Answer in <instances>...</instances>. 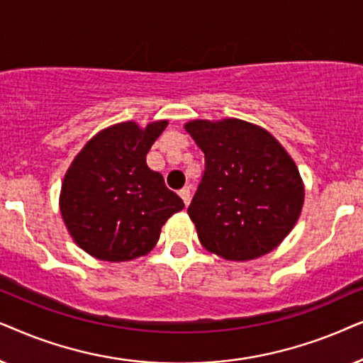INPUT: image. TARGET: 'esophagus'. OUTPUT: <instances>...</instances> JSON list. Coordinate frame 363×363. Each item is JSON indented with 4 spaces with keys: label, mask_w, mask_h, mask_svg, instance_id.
Instances as JSON below:
<instances>
[{
    "label": "esophagus",
    "mask_w": 363,
    "mask_h": 363,
    "mask_svg": "<svg viewBox=\"0 0 363 363\" xmlns=\"http://www.w3.org/2000/svg\"><path fill=\"white\" fill-rule=\"evenodd\" d=\"M179 196H181V199L184 201V204H186V206L189 204V201H191V189H189V186L182 187V189L179 191Z\"/></svg>",
    "instance_id": "34e87169"
}]
</instances>
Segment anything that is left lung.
Returning <instances> with one entry per match:
<instances>
[{
	"instance_id": "1",
	"label": "left lung",
	"mask_w": 363,
	"mask_h": 363,
	"mask_svg": "<svg viewBox=\"0 0 363 363\" xmlns=\"http://www.w3.org/2000/svg\"><path fill=\"white\" fill-rule=\"evenodd\" d=\"M206 157L187 214L202 247L245 262L269 254L298 220L303 181L289 152L247 121L194 119L184 124Z\"/></svg>"
}]
</instances>
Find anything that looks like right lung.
Masks as SVG:
<instances>
[{
    "mask_svg": "<svg viewBox=\"0 0 363 363\" xmlns=\"http://www.w3.org/2000/svg\"><path fill=\"white\" fill-rule=\"evenodd\" d=\"M167 121L141 128L118 123L94 134L76 154L61 184L60 211L72 240L91 257L125 262L157 244L169 217L184 202L169 191L146 156Z\"/></svg>",
    "mask_w": 363,
    "mask_h": 363,
    "instance_id": "add662e5",
    "label": "right lung"
}]
</instances>
